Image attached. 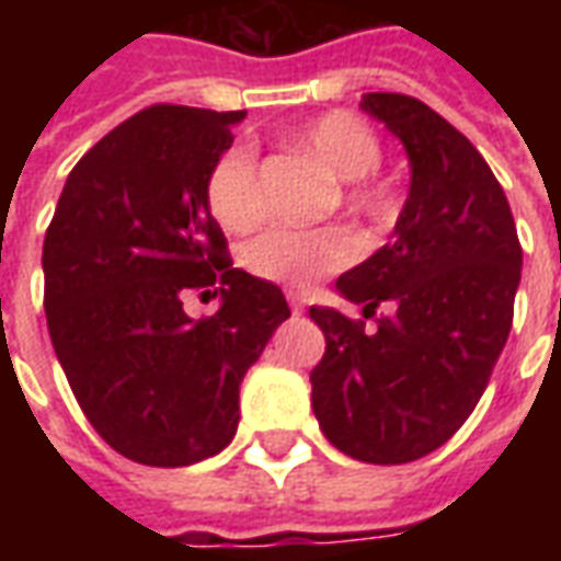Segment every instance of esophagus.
Listing matches in <instances>:
<instances>
[{"label":"esophagus","instance_id":"esophagus-1","mask_svg":"<svg viewBox=\"0 0 561 561\" xmlns=\"http://www.w3.org/2000/svg\"><path fill=\"white\" fill-rule=\"evenodd\" d=\"M285 297H288V306H291L294 316H300L306 309V297L300 291H285Z\"/></svg>","mask_w":561,"mask_h":561}]
</instances>
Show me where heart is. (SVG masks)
Instances as JSON below:
<instances>
[{"instance_id": "b5f03b06", "label": "heart", "mask_w": 561, "mask_h": 561, "mask_svg": "<svg viewBox=\"0 0 561 561\" xmlns=\"http://www.w3.org/2000/svg\"><path fill=\"white\" fill-rule=\"evenodd\" d=\"M291 147L306 152L330 180L342 185V201L354 216L385 221L393 216V197L385 185L364 176L381 164V140L352 114H328L304 126ZM204 197L225 231H249L261 219V183L249 147H231L209 168ZM357 257L354 237L340 225L321 228H270L245 245V267L282 285H312Z\"/></svg>"}]
</instances>
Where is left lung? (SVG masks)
Instances as JSON below:
<instances>
[{"instance_id":"8db88e82","label":"left lung","mask_w":561,"mask_h":561,"mask_svg":"<svg viewBox=\"0 0 561 561\" xmlns=\"http://www.w3.org/2000/svg\"><path fill=\"white\" fill-rule=\"evenodd\" d=\"M366 114L402 140L412 183L390 243L336 279V291L393 312L376 330L312 306L328 348L312 369V412L342 454L400 466L466 423L505 348L523 249L502 185L471 140L400 92H366Z\"/></svg>"}]
</instances>
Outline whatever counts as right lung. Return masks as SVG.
Wrapping results in <instances>:
<instances>
[{
  "label": "right lung",
  "instance_id": "right-lung-1",
  "mask_svg": "<svg viewBox=\"0 0 561 561\" xmlns=\"http://www.w3.org/2000/svg\"><path fill=\"white\" fill-rule=\"evenodd\" d=\"M243 111L152 104L68 173L44 237L47 330L87 421L144 466H192L231 445L240 385L291 309L233 267L204 197ZM220 294L188 319L182 297Z\"/></svg>",
  "mask_w": 561,
  "mask_h": 561
}]
</instances>
